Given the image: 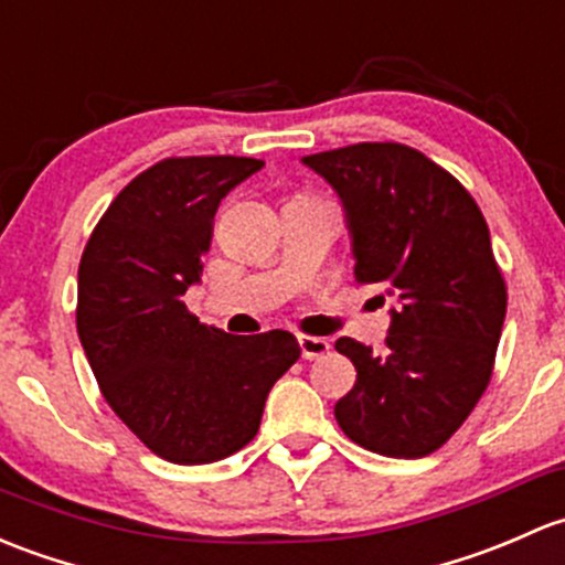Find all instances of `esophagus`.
Masks as SVG:
<instances>
[{
	"label": "esophagus",
	"mask_w": 565,
	"mask_h": 565,
	"mask_svg": "<svg viewBox=\"0 0 565 565\" xmlns=\"http://www.w3.org/2000/svg\"><path fill=\"white\" fill-rule=\"evenodd\" d=\"M298 343H300V354L306 360H319L324 358V354H330V343L324 341V338L298 335Z\"/></svg>",
	"instance_id": "1"
}]
</instances>
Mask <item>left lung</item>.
<instances>
[{
  "instance_id": "1",
  "label": "left lung",
  "mask_w": 565,
  "mask_h": 565,
  "mask_svg": "<svg viewBox=\"0 0 565 565\" xmlns=\"http://www.w3.org/2000/svg\"><path fill=\"white\" fill-rule=\"evenodd\" d=\"M347 213L354 276L392 298L382 354L352 338L335 349L358 382L335 403L341 430L387 457L436 452L492 376L507 287L490 230L447 170L401 142H358L302 157Z\"/></svg>"
}]
</instances>
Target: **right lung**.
<instances>
[{
    "label": "right lung",
    "instance_id": "add662e5",
    "mask_svg": "<svg viewBox=\"0 0 565 565\" xmlns=\"http://www.w3.org/2000/svg\"><path fill=\"white\" fill-rule=\"evenodd\" d=\"M263 159H164L113 200L78 267V335L99 390L153 455L203 466L246 447L300 358L287 330L235 338L186 311L216 207Z\"/></svg>",
    "mask_w": 565,
    "mask_h": 565
}]
</instances>
